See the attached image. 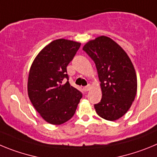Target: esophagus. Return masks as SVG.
<instances>
[{"mask_svg": "<svg viewBox=\"0 0 157 157\" xmlns=\"http://www.w3.org/2000/svg\"><path fill=\"white\" fill-rule=\"evenodd\" d=\"M91 85H90V84H89V85H87V86H86V87H83V89H84V91H90V90H91Z\"/></svg>", "mask_w": 157, "mask_h": 157, "instance_id": "34e87169", "label": "esophagus"}]
</instances>
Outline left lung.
I'll return each instance as SVG.
<instances>
[{
    "instance_id": "1",
    "label": "left lung",
    "mask_w": 157,
    "mask_h": 157,
    "mask_svg": "<svg viewBox=\"0 0 157 157\" xmlns=\"http://www.w3.org/2000/svg\"><path fill=\"white\" fill-rule=\"evenodd\" d=\"M83 50L94 62L101 82V99L94 105L99 117L120 119L132 105L137 93V76L125 51L111 38L100 36L89 40Z\"/></svg>"
}]
</instances>
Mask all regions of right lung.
I'll list each match as a JSON object with an SVG mask.
<instances>
[{
    "label": "right lung",
    "instance_id": "obj_1",
    "mask_svg": "<svg viewBox=\"0 0 157 157\" xmlns=\"http://www.w3.org/2000/svg\"><path fill=\"white\" fill-rule=\"evenodd\" d=\"M80 46V42L58 39L46 45L33 60L28 77L29 100L40 117L54 125L73 117L82 94L67 81L66 67Z\"/></svg>",
    "mask_w": 157,
    "mask_h": 157
}]
</instances>
